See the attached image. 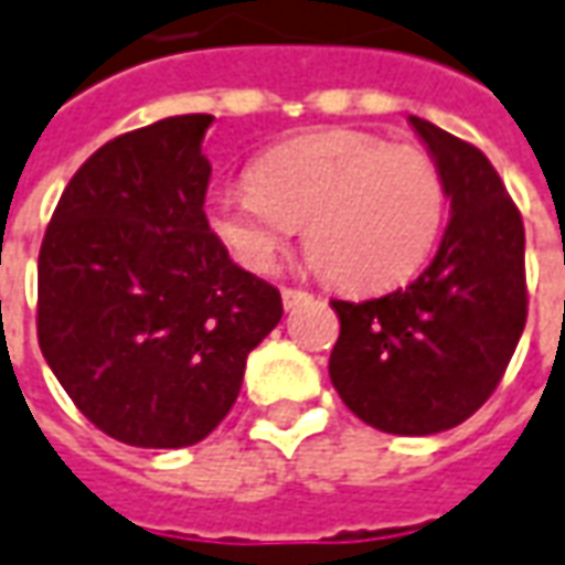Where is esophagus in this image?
Returning a JSON list of instances; mask_svg holds the SVG:
<instances>
[{
  "mask_svg": "<svg viewBox=\"0 0 565 565\" xmlns=\"http://www.w3.org/2000/svg\"><path fill=\"white\" fill-rule=\"evenodd\" d=\"M307 301H310V295H307V291L282 289V307H286V310H295V307L307 305Z\"/></svg>",
  "mask_w": 565,
  "mask_h": 565,
  "instance_id": "34e87169",
  "label": "esophagus"
}]
</instances>
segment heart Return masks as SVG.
Instances as JSON below:
<instances>
[{
    "mask_svg": "<svg viewBox=\"0 0 565 565\" xmlns=\"http://www.w3.org/2000/svg\"><path fill=\"white\" fill-rule=\"evenodd\" d=\"M443 171L418 147L332 128L274 147L252 184L215 190L205 221L248 270H270L298 224L307 264L350 291H384L424 267L446 224Z\"/></svg>",
    "mask_w": 565,
    "mask_h": 565,
    "instance_id": "heart-1",
    "label": "heart"
}]
</instances>
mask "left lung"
Returning a JSON list of instances; mask_svg holds the SVG:
<instances>
[{
    "mask_svg": "<svg viewBox=\"0 0 565 565\" xmlns=\"http://www.w3.org/2000/svg\"><path fill=\"white\" fill-rule=\"evenodd\" d=\"M449 193V227L406 289L332 301L341 320L329 375L344 406L399 437L470 418L498 387L526 326V233L473 143L408 116Z\"/></svg>",
    "mask_w": 565,
    "mask_h": 565,
    "instance_id": "1",
    "label": "left lung"
}]
</instances>
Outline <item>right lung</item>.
Listing matches in <instances>:
<instances>
[{"label":"right lung","mask_w":565,"mask_h":565,"mask_svg":"<svg viewBox=\"0 0 565 565\" xmlns=\"http://www.w3.org/2000/svg\"><path fill=\"white\" fill-rule=\"evenodd\" d=\"M215 116H169L85 159L39 248L36 332L82 415L141 449L205 439L248 353L282 320L279 291L233 264L205 221Z\"/></svg>","instance_id":"obj_1"}]
</instances>
